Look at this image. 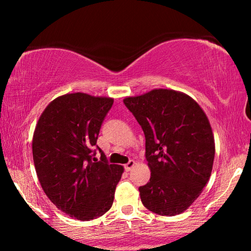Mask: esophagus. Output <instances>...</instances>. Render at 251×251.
Masks as SVG:
<instances>
[{
	"mask_svg": "<svg viewBox=\"0 0 251 251\" xmlns=\"http://www.w3.org/2000/svg\"><path fill=\"white\" fill-rule=\"evenodd\" d=\"M136 165V163L134 160H129L128 163H127L126 165H125V169L127 172H129V171H131V168H133L134 166Z\"/></svg>",
	"mask_w": 251,
	"mask_h": 251,
	"instance_id": "1",
	"label": "esophagus"
}]
</instances>
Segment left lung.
<instances>
[{
	"label": "left lung",
	"instance_id": "8db88e82",
	"mask_svg": "<svg viewBox=\"0 0 251 251\" xmlns=\"http://www.w3.org/2000/svg\"><path fill=\"white\" fill-rule=\"evenodd\" d=\"M142 126L151 179L139 187L143 205L160 216L192 206L209 180L215 158L210 123L185 93L158 88L124 99Z\"/></svg>",
	"mask_w": 251,
	"mask_h": 251
}]
</instances>
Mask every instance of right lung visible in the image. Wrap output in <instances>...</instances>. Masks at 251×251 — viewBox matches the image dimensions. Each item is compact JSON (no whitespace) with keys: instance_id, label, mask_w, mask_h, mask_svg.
Returning a JSON list of instances; mask_svg holds the SVG:
<instances>
[{"instance_id":"1","label":"right lung","mask_w":251,"mask_h":251,"mask_svg":"<svg viewBox=\"0 0 251 251\" xmlns=\"http://www.w3.org/2000/svg\"><path fill=\"white\" fill-rule=\"evenodd\" d=\"M112 97L72 93L46 106L33 135L32 151L40 184L49 199L72 218L91 220L110 209L124 167L94 157Z\"/></svg>"}]
</instances>
